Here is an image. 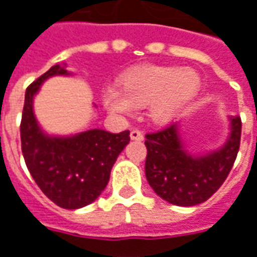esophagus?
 <instances>
[{"label": "esophagus", "instance_id": "1", "mask_svg": "<svg viewBox=\"0 0 257 257\" xmlns=\"http://www.w3.org/2000/svg\"><path fill=\"white\" fill-rule=\"evenodd\" d=\"M131 139L132 140H143L145 139V136H143V132H140L139 129H134L132 132H131Z\"/></svg>", "mask_w": 257, "mask_h": 257}]
</instances>
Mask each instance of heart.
Here are the masks:
<instances>
[{
	"mask_svg": "<svg viewBox=\"0 0 257 257\" xmlns=\"http://www.w3.org/2000/svg\"><path fill=\"white\" fill-rule=\"evenodd\" d=\"M123 89L107 86L103 103L108 111L131 115L136 107L147 104L153 122L167 123L193 99L199 88L198 74L178 67L136 68L122 78Z\"/></svg>",
	"mask_w": 257,
	"mask_h": 257,
	"instance_id": "b5f03b06",
	"label": "heart"
}]
</instances>
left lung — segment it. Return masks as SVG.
Returning <instances> with one entry per match:
<instances>
[{"mask_svg":"<svg viewBox=\"0 0 257 257\" xmlns=\"http://www.w3.org/2000/svg\"><path fill=\"white\" fill-rule=\"evenodd\" d=\"M241 118H230V136L223 147L202 156L184 150L178 123L146 135V178L162 199L178 206L205 202L231 171L241 140Z\"/></svg>","mask_w":257,"mask_h":257,"instance_id":"left-lung-1","label":"left lung"}]
</instances>
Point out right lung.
Returning a JSON list of instances; mask_svg holds the SVG:
<instances>
[{
    "instance_id": "1",
    "label": "right lung",
    "mask_w": 257,
    "mask_h": 257,
    "mask_svg": "<svg viewBox=\"0 0 257 257\" xmlns=\"http://www.w3.org/2000/svg\"><path fill=\"white\" fill-rule=\"evenodd\" d=\"M53 75H70L55 64L26 89L20 122L22 153L29 172L42 193L64 209L92 204L106 189L110 172L129 140V131L110 134L90 129L71 136L42 132L33 111V99L42 82Z\"/></svg>"
}]
</instances>
